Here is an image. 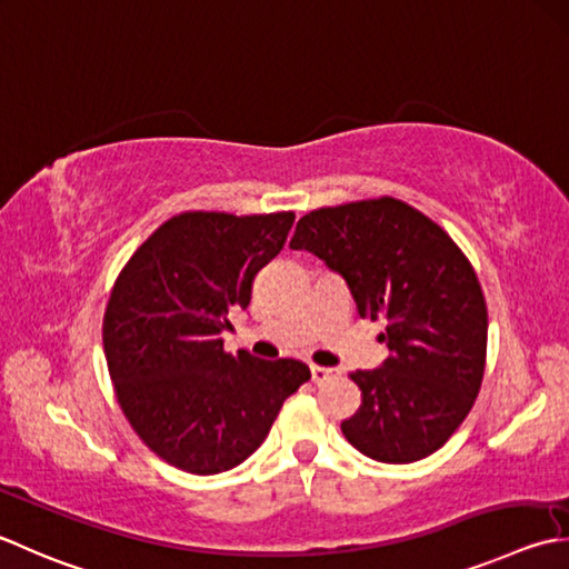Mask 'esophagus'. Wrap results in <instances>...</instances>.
Segmentation results:
<instances>
[{"instance_id": "34e87169", "label": "esophagus", "mask_w": 569, "mask_h": 569, "mask_svg": "<svg viewBox=\"0 0 569 569\" xmlns=\"http://www.w3.org/2000/svg\"><path fill=\"white\" fill-rule=\"evenodd\" d=\"M310 377H313L316 385H322V382H328V380H332V377H336V370H332V367L313 365V367H310Z\"/></svg>"}]
</instances>
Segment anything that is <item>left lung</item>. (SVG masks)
<instances>
[{"label":"left lung","mask_w":569,"mask_h":569,"mask_svg":"<svg viewBox=\"0 0 569 569\" xmlns=\"http://www.w3.org/2000/svg\"><path fill=\"white\" fill-rule=\"evenodd\" d=\"M291 249L340 273L362 318L385 320L389 358L350 375L362 405L342 421L345 439L382 463L441 449L471 411L486 370V298L463 251L395 197L310 211Z\"/></svg>","instance_id":"1"}]
</instances>
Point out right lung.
Listing matches in <instances>:
<instances>
[{"mask_svg":"<svg viewBox=\"0 0 569 569\" xmlns=\"http://www.w3.org/2000/svg\"><path fill=\"white\" fill-rule=\"evenodd\" d=\"M293 219L184 211L130 256L110 293L103 348L118 405L144 447L187 473L249 459L310 380L306 362L231 355L221 340Z\"/></svg>","mask_w":569,"mask_h":569,"instance_id":"obj_1","label":"right lung"}]
</instances>
